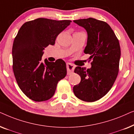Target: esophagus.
<instances>
[{"instance_id": "34e87169", "label": "esophagus", "mask_w": 134, "mask_h": 134, "mask_svg": "<svg viewBox=\"0 0 134 134\" xmlns=\"http://www.w3.org/2000/svg\"><path fill=\"white\" fill-rule=\"evenodd\" d=\"M66 68H67V72L68 74L70 75L72 74L74 71V66L71 63H67L66 64Z\"/></svg>"}]
</instances>
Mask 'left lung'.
I'll return each instance as SVG.
<instances>
[{
    "mask_svg": "<svg viewBox=\"0 0 134 134\" xmlns=\"http://www.w3.org/2000/svg\"><path fill=\"white\" fill-rule=\"evenodd\" d=\"M87 30L88 40L84 52L90 55L91 68L77 66L74 72L81 81L73 87L77 98L86 102H94L110 91L118 76L121 56L119 40L105 22L92 18L74 20Z\"/></svg>",
    "mask_w": 134,
    "mask_h": 134,
    "instance_id": "left-lung-1",
    "label": "left lung"
}]
</instances>
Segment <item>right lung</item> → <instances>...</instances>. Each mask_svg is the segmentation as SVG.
<instances>
[{
    "mask_svg": "<svg viewBox=\"0 0 134 134\" xmlns=\"http://www.w3.org/2000/svg\"><path fill=\"white\" fill-rule=\"evenodd\" d=\"M70 20L38 18L22 25L12 48L13 70L20 89L29 99L42 102L52 98L58 81L66 75L62 59L42 60L43 51L55 44L56 38L70 24Z\"/></svg>",
    "mask_w": 134,
    "mask_h": 134,
    "instance_id": "add662e5",
    "label": "right lung"
}]
</instances>
